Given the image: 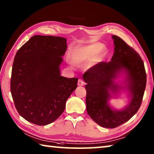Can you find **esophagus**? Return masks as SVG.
<instances>
[{"label": "esophagus", "mask_w": 154, "mask_h": 154, "mask_svg": "<svg viewBox=\"0 0 154 154\" xmlns=\"http://www.w3.org/2000/svg\"><path fill=\"white\" fill-rule=\"evenodd\" d=\"M84 82H83V81L82 80V79H79V80H78V82H77V85H78V86H83V85H84Z\"/></svg>", "instance_id": "obj_1"}]
</instances>
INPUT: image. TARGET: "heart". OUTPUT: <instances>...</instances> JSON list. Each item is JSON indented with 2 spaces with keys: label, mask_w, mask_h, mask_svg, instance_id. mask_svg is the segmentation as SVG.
Listing matches in <instances>:
<instances>
[{
  "label": "heart",
  "mask_w": 154,
  "mask_h": 154,
  "mask_svg": "<svg viewBox=\"0 0 154 154\" xmlns=\"http://www.w3.org/2000/svg\"><path fill=\"white\" fill-rule=\"evenodd\" d=\"M107 50L103 44L95 43L80 46L72 49L69 54V60L78 66L91 67L103 60Z\"/></svg>",
  "instance_id": "heart-1"
}]
</instances>
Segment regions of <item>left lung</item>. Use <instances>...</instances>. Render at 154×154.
<instances>
[{"instance_id": "8db88e82", "label": "left lung", "mask_w": 154, "mask_h": 154, "mask_svg": "<svg viewBox=\"0 0 154 154\" xmlns=\"http://www.w3.org/2000/svg\"><path fill=\"white\" fill-rule=\"evenodd\" d=\"M112 38L115 48L111 60L96 64L83 75L87 83V113L99 126L107 128L120 126L137 113L147 82L144 63L139 54L119 36L113 35ZM121 76L123 81L116 83V79ZM122 89L127 91L130 102L124 109L117 110L108 102Z\"/></svg>"}]
</instances>
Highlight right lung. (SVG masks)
I'll list each match as a JSON object with an SVG mask.
<instances>
[{
  "mask_svg": "<svg viewBox=\"0 0 154 154\" xmlns=\"http://www.w3.org/2000/svg\"><path fill=\"white\" fill-rule=\"evenodd\" d=\"M66 48L65 38L35 35L15 54L11 92L17 112L28 122L38 126L52 123L77 88V78L60 75Z\"/></svg>",
  "mask_w": 154,
  "mask_h": 154,
  "instance_id": "add662e5",
  "label": "right lung"
}]
</instances>
